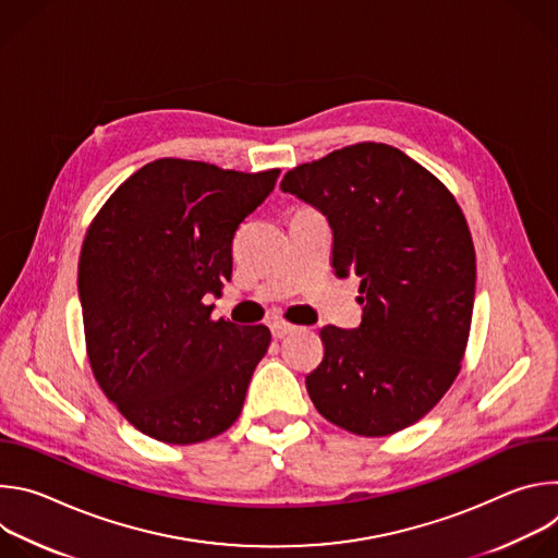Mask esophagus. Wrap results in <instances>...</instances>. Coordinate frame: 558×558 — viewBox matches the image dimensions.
Masks as SVG:
<instances>
[{"instance_id":"1","label":"esophagus","mask_w":558,"mask_h":558,"mask_svg":"<svg viewBox=\"0 0 558 558\" xmlns=\"http://www.w3.org/2000/svg\"><path fill=\"white\" fill-rule=\"evenodd\" d=\"M293 331H295V327L289 325V323H274V325H271V333H274L276 340H282L284 336H289V333H293Z\"/></svg>"}]
</instances>
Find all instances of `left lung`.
I'll use <instances>...</instances> for the list:
<instances>
[{
	"mask_svg": "<svg viewBox=\"0 0 558 558\" xmlns=\"http://www.w3.org/2000/svg\"><path fill=\"white\" fill-rule=\"evenodd\" d=\"M284 192L333 229V269L360 278L362 323L323 327L313 407L362 437L400 433L446 395L468 347L476 258L452 192L402 149L355 143L289 170Z\"/></svg>",
	"mask_w": 558,
	"mask_h": 558,
	"instance_id": "1",
	"label": "left lung"
}]
</instances>
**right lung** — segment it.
Here are the masks:
<instances>
[{
	"label": "right lung",
	"mask_w": 558,
	"mask_h": 558,
	"mask_svg": "<svg viewBox=\"0 0 558 558\" xmlns=\"http://www.w3.org/2000/svg\"><path fill=\"white\" fill-rule=\"evenodd\" d=\"M278 174L158 158L114 190L86 231L88 362L119 413L156 441H207L243 411L271 331L214 320L205 295L231 278L233 233Z\"/></svg>",
	"instance_id": "right-lung-1"
}]
</instances>
